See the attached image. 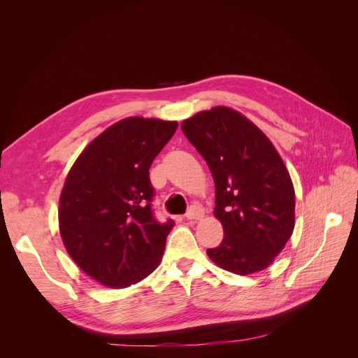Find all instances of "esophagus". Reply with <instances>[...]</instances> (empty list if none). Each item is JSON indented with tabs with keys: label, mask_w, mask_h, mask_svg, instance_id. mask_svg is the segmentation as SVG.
I'll list each match as a JSON object with an SVG mask.
<instances>
[{
	"label": "esophagus",
	"mask_w": 358,
	"mask_h": 358,
	"mask_svg": "<svg viewBox=\"0 0 358 358\" xmlns=\"http://www.w3.org/2000/svg\"><path fill=\"white\" fill-rule=\"evenodd\" d=\"M185 216H187V220H189V221H199L204 216V209L199 204H192L191 208L188 209V212L185 213Z\"/></svg>",
	"instance_id": "1"
}]
</instances>
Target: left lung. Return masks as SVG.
<instances>
[{
  "label": "left lung",
  "mask_w": 358,
  "mask_h": 358,
  "mask_svg": "<svg viewBox=\"0 0 358 358\" xmlns=\"http://www.w3.org/2000/svg\"><path fill=\"white\" fill-rule=\"evenodd\" d=\"M215 182L213 215L224 239L208 249L215 264L236 275L264 270L294 230L296 196L289 173L266 134L229 107L182 122Z\"/></svg>",
  "instance_id": "obj_1"
}]
</instances>
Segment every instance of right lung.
<instances>
[{
  "mask_svg": "<svg viewBox=\"0 0 358 358\" xmlns=\"http://www.w3.org/2000/svg\"><path fill=\"white\" fill-rule=\"evenodd\" d=\"M175 121L127 117L103 131L73 164L59 199L64 246L86 275L125 288L158 267L173 220H155L149 169Z\"/></svg>",
  "mask_w": 358,
  "mask_h": 358,
  "instance_id": "add662e5",
  "label": "right lung"
}]
</instances>
